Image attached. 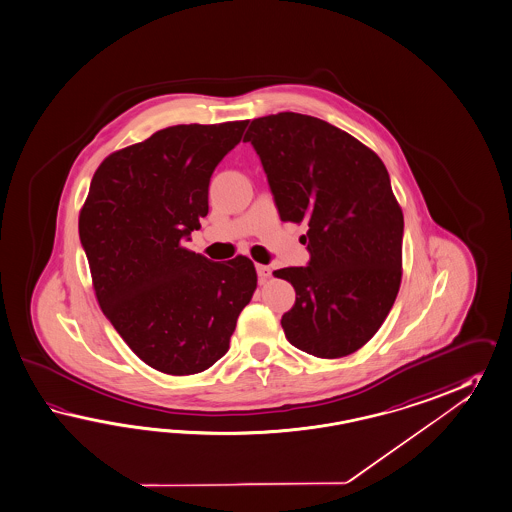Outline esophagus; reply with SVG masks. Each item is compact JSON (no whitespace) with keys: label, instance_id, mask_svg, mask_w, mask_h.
<instances>
[{"label":"esophagus","instance_id":"1","mask_svg":"<svg viewBox=\"0 0 512 512\" xmlns=\"http://www.w3.org/2000/svg\"><path fill=\"white\" fill-rule=\"evenodd\" d=\"M256 271H258V276H260L262 282L271 276V267L269 265H256Z\"/></svg>","mask_w":512,"mask_h":512}]
</instances>
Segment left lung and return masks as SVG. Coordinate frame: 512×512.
<instances>
[{
	"instance_id": "1",
	"label": "left lung",
	"mask_w": 512,
	"mask_h": 512,
	"mask_svg": "<svg viewBox=\"0 0 512 512\" xmlns=\"http://www.w3.org/2000/svg\"><path fill=\"white\" fill-rule=\"evenodd\" d=\"M275 195L280 219L308 224L310 263L273 275L291 282L282 315L291 345L341 358L375 336L403 275V211L379 156L321 118L278 113L245 133Z\"/></svg>"
}]
</instances>
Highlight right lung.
Segmentation results:
<instances>
[{"instance_id": "obj_1", "label": "right lung", "mask_w": 512, "mask_h": 512, "mask_svg": "<svg viewBox=\"0 0 512 512\" xmlns=\"http://www.w3.org/2000/svg\"><path fill=\"white\" fill-rule=\"evenodd\" d=\"M247 124H180L109 154L79 211L102 312L167 375H195L224 356L258 284L247 256L211 262L184 247L208 215L211 174Z\"/></svg>"}]
</instances>
